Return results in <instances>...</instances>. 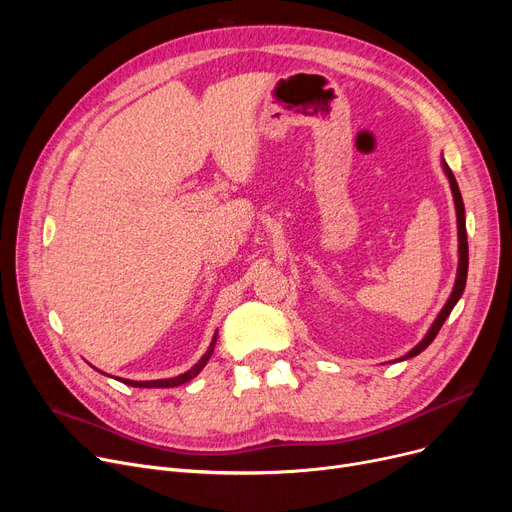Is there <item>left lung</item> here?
<instances>
[{
    "label": "left lung",
    "mask_w": 512,
    "mask_h": 512,
    "mask_svg": "<svg viewBox=\"0 0 512 512\" xmlns=\"http://www.w3.org/2000/svg\"><path fill=\"white\" fill-rule=\"evenodd\" d=\"M442 170L450 182V191H452V199H454V209H456V230H459V267H456V280H454V286H452V292L450 297L446 301V305L442 307V311L438 313V317L434 319V324L429 326V330L425 332V336L421 338L419 344H415L411 351L400 357L396 361H407L411 357H417L421 351H425V348L434 342V338L438 336L440 328L444 326L446 317L450 315V311L454 309V305L459 303V299L463 297L465 292V284H467V270H469V245H467V228H465V205H463V197H461V191H459V184H456V178L452 174V170L448 168L446 159L442 157Z\"/></svg>",
    "instance_id": "1"
}]
</instances>
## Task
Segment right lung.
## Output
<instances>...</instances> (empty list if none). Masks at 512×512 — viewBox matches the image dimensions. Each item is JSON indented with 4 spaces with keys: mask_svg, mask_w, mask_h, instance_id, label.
<instances>
[{
    "mask_svg": "<svg viewBox=\"0 0 512 512\" xmlns=\"http://www.w3.org/2000/svg\"><path fill=\"white\" fill-rule=\"evenodd\" d=\"M215 340H218V330H215V334H213V338H211V344H209V348H207V353H205L191 369L180 373V375H176V378H168V380H149V382H134V380H122V378H120L118 382H122V384H126V386H134V388H174V386L191 382V380L195 378V375L201 373V369L207 365L209 357L213 355ZM97 371H99V369H97ZM101 373H103V371H101Z\"/></svg>",
    "mask_w": 512,
    "mask_h": 512,
    "instance_id": "add662e5",
    "label": "right lung"
}]
</instances>
